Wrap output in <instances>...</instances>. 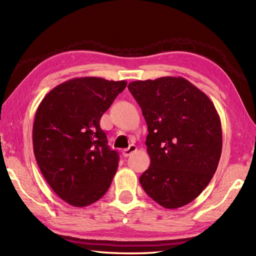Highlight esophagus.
Segmentation results:
<instances>
[{
    "instance_id": "34e87169",
    "label": "esophagus",
    "mask_w": 256,
    "mask_h": 256,
    "mask_svg": "<svg viewBox=\"0 0 256 256\" xmlns=\"http://www.w3.org/2000/svg\"><path fill=\"white\" fill-rule=\"evenodd\" d=\"M136 150H138V148H136V146H135V145H133V144H132V145H130L128 148L123 150V152H122V153H123V156H124V157H128V156H130L131 154H133L134 152Z\"/></svg>"
}]
</instances>
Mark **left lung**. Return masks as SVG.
Masks as SVG:
<instances>
[{"label":"left lung","instance_id":"left-lung-1","mask_svg":"<svg viewBox=\"0 0 256 256\" xmlns=\"http://www.w3.org/2000/svg\"><path fill=\"white\" fill-rule=\"evenodd\" d=\"M148 124L150 165L140 182L167 209L194 200L208 186L222 150L221 121L204 92L182 77L128 84Z\"/></svg>","mask_w":256,"mask_h":256}]
</instances>
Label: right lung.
Listing matches in <instances>:
<instances>
[{
  "label": "right lung",
  "instance_id": "right-lung-1",
  "mask_svg": "<svg viewBox=\"0 0 256 256\" xmlns=\"http://www.w3.org/2000/svg\"><path fill=\"white\" fill-rule=\"evenodd\" d=\"M126 81L74 78L55 86L37 108L32 146L38 167L59 198L86 206L103 197L116 175L118 155L100 128Z\"/></svg>",
  "mask_w": 256,
  "mask_h": 256
}]
</instances>
